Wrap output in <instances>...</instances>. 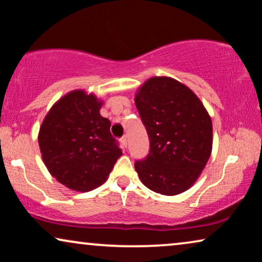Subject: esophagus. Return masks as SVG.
Segmentation results:
<instances>
[{
	"mask_svg": "<svg viewBox=\"0 0 262 262\" xmlns=\"http://www.w3.org/2000/svg\"><path fill=\"white\" fill-rule=\"evenodd\" d=\"M121 142H122V145L124 146V147H127V137H124L123 138H121Z\"/></svg>",
	"mask_w": 262,
	"mask_h": 262,
	"instance_id": "esophagus-1",
	"label": "esophagus"
}]
</instances>
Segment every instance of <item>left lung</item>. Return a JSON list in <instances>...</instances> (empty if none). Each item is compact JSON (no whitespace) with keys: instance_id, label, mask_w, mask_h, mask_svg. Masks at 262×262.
Wrapping results in <instances>:
<instances>
[{"instance_id":"left-lung-1","label":"left lung","mask_w":262,"mask_h":262,"mask_svg":"<svg viewBox=\"0 0 262 262\" xmlns=\"http://www.w3.org/2000/svg\"><path fill=\"white\" fill-rule=\"evenodd\" d=\"M135 105L149 138V153L134 164L141 182L163 195L193 186L212 152V121L189 87L169 76L148 79Z\"/></svg>"}]
</instances>
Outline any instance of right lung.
Returning a JSON list of instances; mask_svg holds the SVG:
<instances>
[{"mask_svg":"<svg viewBox=\"0 0 262 262\" xmlns=\"http://www.w3.org/2000/svg\"><path fill=\"white\" fill-rule=\"evenodd\" d=\"M95 95L75 90L58 99L40 125L38 142L49 172L69 189L90 191L105 182L122 156Z\"/></svg>","mask_w":262,"mask_h":262,"instance_id":"right-lung-1","label":"right lung"}]
</instances>
